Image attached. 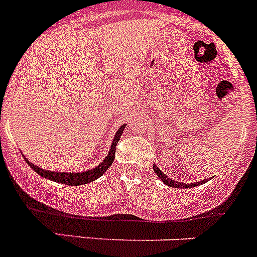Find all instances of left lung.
<instances>
[{"label":"left lung","instance_id":"1","mask_svg":"<svg viewBox=\"0 0 257 257\" xmlns=\"http://www.w3.org/2000/svg\"><path fill=\"white\" fill-rule=\"evenodd\" d=\"M153 169H154L155 175L161 178V180L163 181L167 186H169V187H173V188H190V187H195V186H200V185H202L204 182H206V180H202V181H200V182H194V183L178 182V181H173L172 178H169L168 176L164 175V172H162V169L158 168L157 164H153Z\"/></svg>","mask_w":257,"mask_h":257}]
</instances>
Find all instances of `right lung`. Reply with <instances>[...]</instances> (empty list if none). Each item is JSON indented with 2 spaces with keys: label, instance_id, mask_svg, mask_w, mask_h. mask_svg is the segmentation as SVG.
<instances>
[{
  "label": "right lung",
  "instance_id": "right-lung-1",
  "mask_svg": "<svg viewBox=\"0 0 257 257\" xmlns=\"http://www.w3.org/2000/svg\"><path fill=\"white\" fill-rule=\"evenodd\" d=\"M124 127L126 124H122L119 127L117 133L114 134V138L112 140V144H110L109 152L105 155L104 161L102 163H99L95 168H91L89 171L84 172H53V171H47V169H42L38 166L33 164L32 162H29V159L25 158L27 163L29 164V167H32V169H34V172H37L38 175L42 176L43 178H47V180L55 181V182L63 183V185H69V186H80V185H85V183L93 182L96 178H99L100 176L104 175L105 171L110 167V164L114 161V157H116V145L118 144L119 138H121L122 133H123Z\"/></svg>",
  "mask_w": 257,
  "mask_h": 257
}]
</instances>
